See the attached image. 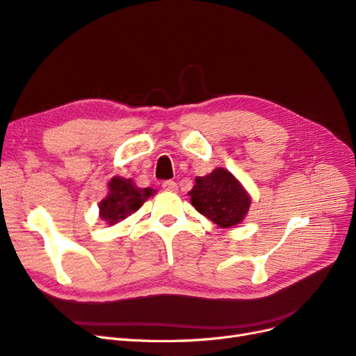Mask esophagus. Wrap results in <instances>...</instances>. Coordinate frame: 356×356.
Returning <instances> with one entry per match:
<instances>
[{
  "mask_svg": "<svg viewBox=\"0 0 356 356\" xmlns=\"http://www.w3.org/2000/svg\"><path fill=\"white\" fill-rule=\"evenodd\" d=\"M163 188L165 191H170V192H176L177 191V183L175 180H164L163 181Z\"/></svg>",
  "mask_w": 356,
  "mask_h": 356,
  "instance_id": "obj_1",
  "label": "esophagus"
}]
</instances>
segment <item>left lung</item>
I'll return each instance as SVG.
<instances>
[{
  "instance_id": "left-lung-1",
  "label": "left lung",
  "mask_w": 356,
  "mask_h": 356,
  "mask_svg": "<svg viewBox=\"0 0 356 356\" xmlns=\"http://www.w3.org/2000/svg\"><path fill=\"white\" fill-rule=\"evenodd\" d=\"M189 195L193 207L220 227L243 222L251 204L239 181L225 168H216L210 175L195 179Z\"/></svg>"
}]
</instances>
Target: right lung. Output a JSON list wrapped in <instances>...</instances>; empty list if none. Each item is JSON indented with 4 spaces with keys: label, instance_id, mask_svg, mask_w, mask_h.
Returning a JSON list of instances; mask_svg holds the SVG:
<instances>
[{
    "label": "right lung",
    "instance_id": "1",
    "mask_svg": "<svg viewBox=\"0 0 356 356\" xmlns=\"http://www.w3.org/2000/svg\"><path fill=\"white\" fill-rule=\"evenodd\" d=\"M154 195L151 188L139 189L133 180L113 177L109 181V195L99 204L100 219L115 225L142 207V204Z\"/></svg>",
    "mask_w": 356,
    "mask_h": 356
}]
</instances>
